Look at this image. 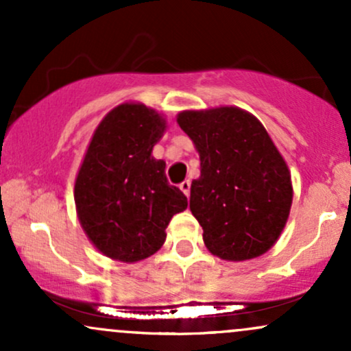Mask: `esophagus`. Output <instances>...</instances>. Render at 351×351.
<instances>
[{"label":"esophagus","mask_w":351,"mask_h":351,"mask_svg":"<svg viewBox=\"0 0 351 351\" xmlns=\"http://www.w3.org/2000/svg\"><path fill=\"white\" fill-rule=\"evenodd\" d=\"M180 188H181V191L184 193V195L189 196V189H191V181H189V180H184L183 183L180 184Z\"/></svg>","instance_id":"1"}]
</instances>
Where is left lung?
I'll return each mask as SVG.
<instances>
[{
  "mask_svg": "<svg viewBox=\"0 0 351 351\" xmlns=\"http://www.w3.org/2000/svg\"><path fill=\"white\" fill-rule=\"evenodd\" d=\"M178 125L199 153L189 209L215 256L245 261L272 247L292 204L291 173L263 123L237 107L186 110Z\"/></svg>",
  "mask_w": 351,
  "mask_h": 351,
  "instance_id": "1",
  "label": "left lung"
}]
</instances>
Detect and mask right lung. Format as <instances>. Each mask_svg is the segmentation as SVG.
Returning <instances> with one entry per match:
<instances>
[{
  "mask_svg": "<svg viewBox=\"0 0 351 351\" xmlns=\"http://www.w3.org/2000/svg\"><path fill=\"white\" fill-rule=\"evenodd\" d=\"M165 120L142 104H122L100 122L75 180L79 221L100 252L122 263L162 247L168 223L188 206L152 156Z\"/></svg>",
  "mask_w": 351,
  "mask_h": 351,
  "instance_id": "right-lung-1",
  "label": "right lung"
}]
</instances>
